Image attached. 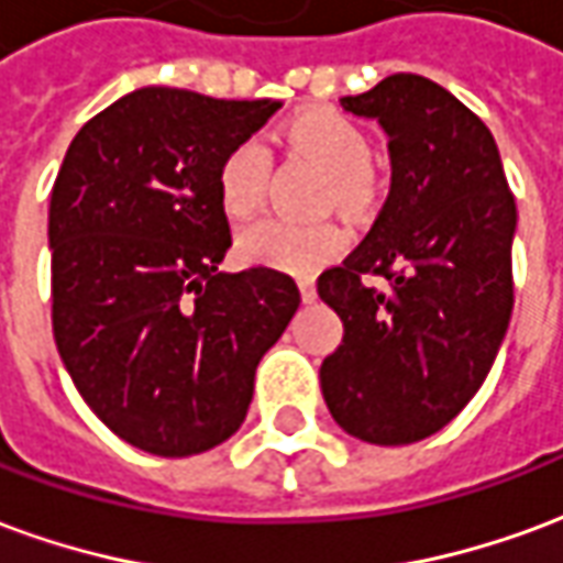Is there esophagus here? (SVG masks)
Segmentation results:
<instances>
[{"label": "esophagus", "mask_w": 563, "mask_h": 563, "mask_svg": "<svg viewBox=\"0 0 563 563\" xmlns=\"http://www.w3.org/2000/svg\"><path fill=\"white\" fill-rule=\"evenodd\" d=\"M298 289H301V301H305V305H313V301H317V283L310 280V277H301V280H298Z\"/></svg>", "instance_id": "obj_1"}]
</instances>
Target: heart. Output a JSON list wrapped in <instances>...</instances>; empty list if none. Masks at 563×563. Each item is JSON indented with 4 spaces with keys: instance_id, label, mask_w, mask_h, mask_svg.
<instances>
[{
    "instance_id": "heart-1",
    "label": "heart",
    "mask_w": 563,
    "mask_h": 563,
    "mask_svg": "<svg viewBox=\"0 0 563 563\" xmlns=\"http://www.w3.org/2000/svg\"><path fill=\"white\" fill-rule=\"evenodd\" d=\"M286 144L322 174V201L341 210L358 208L367 198V139L362 129L334 111H305L286 129ZM265 156L256 144H238L217 172V196L229 220H246L262 205ZM343 238L331 222L262 220L238 234V256L250 265L307 274L338 256Z\"/></svg>"
}]
</instances>
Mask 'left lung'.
Listing matches in <instances>:
<instances>
[{"label":"left lung","mask_w":563,"mask_h":563,"mask_svg":"<svg viewBox=\"0 0 563 563\" xmlns=\"http://www.w3.org/2000/svg\"><path fill=\"white\" fill-rule=\"evenodd\" d=\"M343 111L389 139V198L371 232L317 292L343 341L319 367L346 434L404 446L464 410L495 365L512 317L516 198L492 132L422 75H389ZM383 273L379 294L361 274Z\"/></svg>","instance_id":"8db88e82"}]
</instances>
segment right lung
I'll return each instance as SVG.
<instances>
[{
	"instance_id": "obj_1",
	"label": "right lung",
	"mask_w": 563,
	"mask_h": 563,
	"mask_svg": "<svg viewBox=\"0 0 563 563\" xmlns=\"http://www.w3.org/2000/svg\"><path fill=\"white\" fill-rule=\"evenodd\" d=\"M280 104L141 87L80 129L56 174V350L92 413L162 459L241 428L258 362L301 305L283 271H220V162Z\"/></svg>"
}]
</instances>
